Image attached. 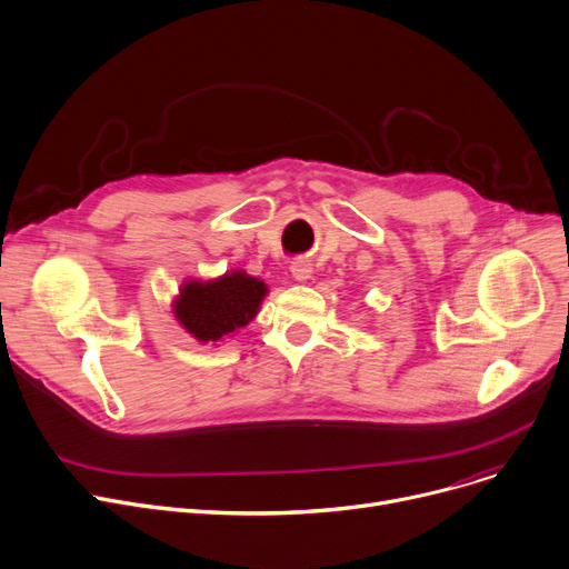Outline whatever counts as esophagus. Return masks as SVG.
Returning a JSON list of instances; mask_svg holds the SVG:
<instances>
[{"label": "esophagus", "mask_w": 569, "mask_h": 569, "mask_svg": "<svg viewBox=\"0 0 569 569\" xmlns=\"http://www.w3.org/2000/svg\"><path fill=\"white\" fill-rule=\"evenodd\" d=\"M291 276H293V280H298V282H308L310 278H312V263L310 261H293L291 263Z\"/></svg>", "instance_id": "34e87169"}]
</instances>
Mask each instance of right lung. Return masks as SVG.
<instances>
[{
    "instance_id": "obj_1",
    "label": "right lung",
    "mask_w": 569,
    "mask_h": 569,
    "mask_svg": "<svg viewBox=\"0 0 569 569\" xmlns=\"http://www.w3.org/2000/svg\"><path fill=\"white\" fill-rule=\"evenodd\" d=\"M266 293L269 287L243 271L207 282L188 280L174 300V315L194 340L218 342L254 319Z\"/></svg>"
}]
</instances>
